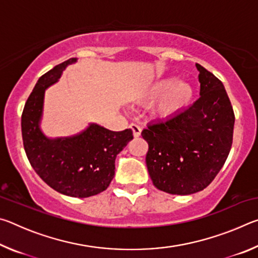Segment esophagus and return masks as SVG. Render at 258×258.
Masks as SVG:
<instances>
[{"mask_svg": "<svg viewBox=\"0 0 258 258\" xmlns=\"http://www.w3.org/2000/svg\"><path fill=\"white\" fill-rule=\"evenodd\" d=\"M130 127H131V130L133 131V135H134V138H139L140 135H141V127H140V126L138 125V124H134V123H132L130 125Z\"/></svg>", "mask_w": 258, "mask_h": 258, "instance_id": "1", "label": "esophagus"}]
</instances>
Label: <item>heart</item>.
Instances as JSON below:
<instances>
[{"instance_id": "1", "label": "heart", "mask_w": 258, "mask_h": 258, "mask_svg": "<svg viewBox=\"0 0 258 258\" xmlns=\"http://www.w3.org/2000/svg\"><path fill=\"white\" fill-rule=\"evenodd\" d=\"M146 95L149 99L157 98L152 108L157 117L172 118L190 106L195 97V87L185 80L168 76L152 83L147 89Z\"/></svg>"}]
</instances>
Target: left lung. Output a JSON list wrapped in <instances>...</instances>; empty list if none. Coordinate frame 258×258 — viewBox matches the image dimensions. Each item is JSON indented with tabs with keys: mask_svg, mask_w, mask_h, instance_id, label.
Wrapping results in <instances>:
<instances>
[{
	"mask_svg": "<svg viewBox=\"0 0 258 258\" xmlns=\"http://www.w3.org/2000/svg\"><path fill=\"white\" fill-rule=\"evenodd\" d=\"M200 98L172 118L142 131L146 163L154 185L171 195L204 190L223 167L232 146L234 112L222 83L196 63Z\"/></svg>",
	"mask_w": 258,
	"mask_h": 258,
	"instance_id": "left-lung-1",
	"label": "left lung"
}]
</instances>
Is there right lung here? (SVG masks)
Returning <instances> with one entry per match:
<instances>
[{
    "mask_svg": "<svg viewBox=\"0 0 258 258\" xmlns=\"http://www.w3.org/2000/svg\"><path fill=\"white\" fill-rule=\"evenodd\" d=\"M76 61H64L40 77L25 104L21 133L29 163L47 185L69 197L87 198L110 184L116 157L133 139V132L131 128L113 132L94 123L68 138L50 139L42 132L45 90Z\"/></svg>",
    "mask_w": 258,
    "mask_h": 258,
    "instance_id": "obj_1",
    "label": "right lung"
}]
</instances>
